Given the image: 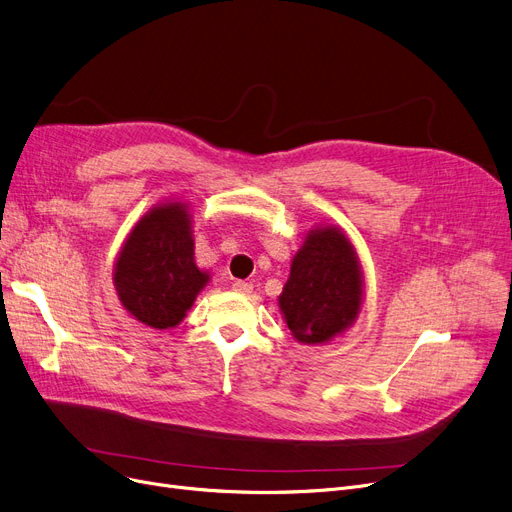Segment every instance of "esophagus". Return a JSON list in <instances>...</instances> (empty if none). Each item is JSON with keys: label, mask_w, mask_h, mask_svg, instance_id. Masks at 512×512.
Returning <instances> with one entry per match:
<instances>
[{"label": "esophagus", "mask_w": 512, "mask_h": 512, "mask_svg": "<svg viewBox=\"0 0 512 512\" xmlns=\"http://www.w3.org/2000/svg\"><path fill=\"white\" fill-rule=\"evenodd\" d=\"M232 288H234L236 292H240V294H249V292L253 290V284H251V282H245V280H236V282L232 284Z\"/></svg>", "instance_id": "1"}]
</instances>
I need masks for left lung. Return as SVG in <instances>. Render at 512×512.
Listing matches in <instances>:
<instances>
[{"instance_id": "left-lung-1", "label": "left lung", "mask_w": 512, "mask_h": 512, "mask_svg": "<svg viewBox=\"0 0 512 512\" xmlns=\"http://www.w3.org/2000/svg\"><path fill=\"white\" fill-rule=\"evenodd\" d=\"M278 303L303 344H324L351 328L363 305V270L351 238L336 226L309 230Z\"/></svg>"}]
</instances>
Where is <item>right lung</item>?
Returning a JSON list of instances; mask_svg holds the SVG:
<instances>
[{"mask_svg":"<svg viewBox=\"0 0 512 512\" xmlns=\"http://www.w3.org/2000/svg\"><path fill=\"white\" fill-rule=\"evenodd\" d=\"M209 272L195 263L188 203L151 207L134 224L114 265L122 307L155 330L176 328L207 286Z\"/></svg>","mask_w":512,"mask_h":512,"instance_id":"1","label":"right lung"}]
</instances>
